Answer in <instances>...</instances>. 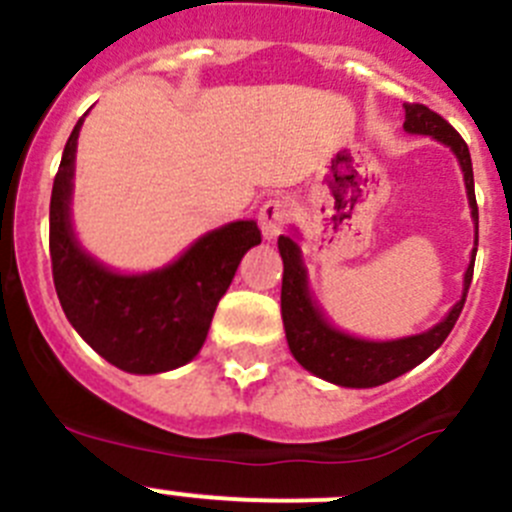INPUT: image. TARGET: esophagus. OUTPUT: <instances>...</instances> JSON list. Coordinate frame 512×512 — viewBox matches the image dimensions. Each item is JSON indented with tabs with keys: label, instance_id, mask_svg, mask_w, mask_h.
Here are the masks:
<instances>
[{
	"label": "esophagus",
	"instance_id": "esophagus-1",
	"mask_svg": "<svg viewBox=\"0 0 512 512\" xmlns=\"http://www.w3.org/2000/svg\"><path fill=\"white\" fill-rule=\"evenodd\" d=\"M289 218H292V208L285 198H270L257 213V220H260L262 235L265 240H275L282 230H285Z\"/></svg>",
	"mask_w": 512,
	"mask_h": 512
}]
</instances>
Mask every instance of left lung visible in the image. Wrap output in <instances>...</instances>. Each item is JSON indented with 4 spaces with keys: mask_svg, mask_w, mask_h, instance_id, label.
Segmentation results:
<instances>
[{
    "mask_svg": "<svg viewBox=\"0 0 512 512\" xmlns=\"http://www.w3.org/2000/svg\"><path fill=\"white\" fill-rule=\"evenodd\" d=\"M406 121L404 128L409 133H421L441 141L443 146L456 153L461 163L463 180H466L468 203H471V215L478 227V205L476 188H473V165L471 153H468L466 141L461 133L451 126L443 116L431 111L423 103H404ZM478 245V232H476ZM282 262H285V275H282V322H285V334L289 352L294 359L312 371L314 376L324 381H332L337 386H349V389H369V386L386 384L396 376L406 374L409 369L428 359L451 334L453 324L461 317V309L466 304L468 287L473 280V262H476V250L473 260L463 275V297L451 307V312L431 327L428 332L414 334V337L394 339V342H369V339L352 337V334L339 332L337 327L324 319L319 307L309 294L307 270L302 265V252L292 237L280 235L277 240Z\"/></svg>",
    "mask_w": 512,
    "mask_h": 512,
    "instance_id": "obj_1",
    "label": "left lung"
}]
</instances>
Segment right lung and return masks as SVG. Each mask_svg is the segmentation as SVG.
Returning <instances> with one entry per match:
<instances>
[{"label":"right lung","instance_id":"right-lung-1","mask_svg":"<svg viewBox=\"0 0 512 512\" xmlns=\"http://www.w3.org/2000/svg\"><path fill=\"white\" fill-rule=\"evenodd\" d=\"M64 146L49 205L54 287L71 327L106 361L128 374H160L188 364L203 347L215 307L237 265L262 235L255 220L208 232L173 265L148 275H118L86 255L69 218L76 138Z\"/></svg>","mask_w":512,"mask_h":512}]
</instances>
